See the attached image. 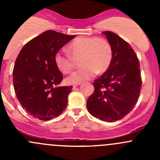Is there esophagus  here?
Masks as SVG:
<instances>
[{"mask_svg":"<svg viewBox=\"0 0 160 160\" xmlns=\"http://www.w3.org/2000/svg\"><path fill=\"white\" fill-rule=\"evenodd\" d=\"M78 85H79V84H74L73 86H72V89H75V88H77V87L78 86Z\"/></svg>","mask_w":160,"mask_h":160,"instance_id":"obj_1","label":"esophagus"}]
</instances>
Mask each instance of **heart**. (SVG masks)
Segmentation results:
<instances>
[{
	"instance_id": "1",
	"label": "heart",
	"mask_w": 160,
	"mask_h": 160,
	"mask_svg": "<svg viewBox=\"0 0 160 160\" xmlns=\"http://www.w3.org/2000/svg\"><path fill=\"white\" fill-rule=\"evenodd\" d=\"M67 49L73 59L80 58V65L82 67L66 79L68 84L80 83L93 78L96 73H104L108 70L112 61V48L104 38L77 37L71 42ZM54 62L56 68L64 74L70 73L74 68L72 58L60 52L55 55Z\"/></svg>"
}]
</instances>
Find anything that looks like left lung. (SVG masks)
Returning a JSON list of instances; mask_svg holds the SVG:
<instances>
[{"mask_svg": "<svg viewBox=\"0 0 160 160\" xmlns=\"http://www.w3.org/2000/svg\"><path fill=\"white\" fill-rule=\"evenodd\" d=\"M113 52L108 70L93 83L94 91L88 98L87 108L93 117L114 122L133 109L142 86L139 61L127 42L110 31L102 32Z\"/></svg>", "mask_w": 160, "mask_h": 160, "instance_id": "left-lung-1", "label": "left lung"}]
</instances>
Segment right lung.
<instances>
[{
	"label": "right lung",
	"instance_id": "1",
	"mask_svg": "<svg viewBox=\"0 0 160 160\" xmlns=\"http://www.w3.org/2000/svg\"><path fill=\"white\" fill-rule=\"evenodd\" d=\"M75 35L52 30L32 38L19 52L13 70L16 97L29 115L42 121L65 110L72 86L59 87L62 80L54 62L55 55Z\"/></svg>",
	"mask_w": 160,
	"mask_h": 160
}]
</instances>
